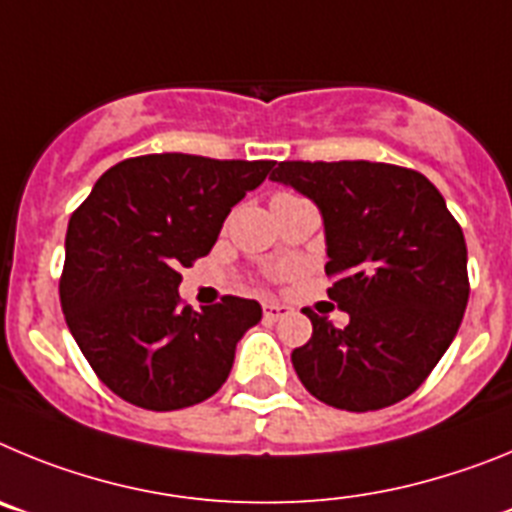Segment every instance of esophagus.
Returning a JSON list of instances; mask_svg holds the SVG:
<instances>
[{"label":"esophagus","instance_id":"obj_1","mask_svg":"<svg viewBox=\"0 0 512 512\" xmlns=\"http://www.w3.org/2000/svg\"><path fill=\"white\" fill-rule=\"evenodd\" d=\"M289 312H292V307L282 305V302H264V318L269 323H277V320L287 318Z\"/></svg>","mask_w":512,"mask_h":512}]
</instances>
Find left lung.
<instances>
[{
  "label": "left lung",
  "instance_id": "1",
  "mask_svg": "<svg viewBox=\"0 0 512 512\" xmlns=\"http://www.w3.org/2000/svg\"><path fill=\"white\" fill-rule=\"evenodd\" d=\"M318 205L336 328L312 310V336L292 351L305 390L366 413L413 395L454 341L469 300L467 243L423 174L374 161H282L269 176Z\"/></svg>",
  "mask_w": 512,
  "mask_h": 512
}]
</instances>
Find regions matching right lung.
Instances as JSON below:
<instances>
[{
    "label": "right lung",
    "mask_w": 512,
    "mask_h": 512,
    "mask_svg": "<svg viewBox=\"0 0 512 512\" xmlns=\"http://www.w3.org/2000/svg\"><path fill=\"white\" fill-rule=\"evenodd\" d=\"M271 166L189 153L125 158L71 215L58 287L63 315L117 397L166 413L223 387L235 343L259 323L261 305L225 295L192 310L179 297V269L210 253L230 207Z\"/></svg>",
    "instance_id": "1"
}]
</instances>
